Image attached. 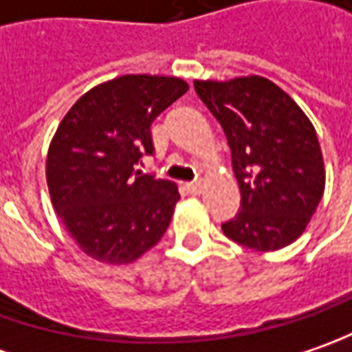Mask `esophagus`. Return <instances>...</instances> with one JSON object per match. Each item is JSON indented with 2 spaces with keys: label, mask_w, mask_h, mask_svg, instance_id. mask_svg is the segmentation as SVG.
<instances>
[{
  "label": "esophagus",
  "mask_w": 352,
  "mask_h": 352,
  "mask_svg": "<svg viewBox=\"0 0 352 352\" xmlns=\"http://www.w3.org/2000/svg\"><path fill=\"white\" fill-rule=\"evenodd\" d=\"M187 190H188V192H192V195H199L200 190H202V183H200V181H195V183H187Z\"/></svg>",
  "instance_id": "esophagus-1"
}]
</instances>
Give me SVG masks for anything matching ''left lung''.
Wrapping results in <instances>:
<instances>
[{
  "mask_svg": "<svg viewBox=\"0 0 352 352\" xmlns=\"http://www.w3.org/2000/svg\"><path fill=\"white\" fill-rule=\"evenodd\" d=\"M224 130L241 210L222 224L239 245L276 251L304 234L325 188L316 128L292 97L261 76L195 81Z\"/></svg>",
  "mask_w": 352,
  "mask_h": 352,
  "instance_id": "1",
  "label": "left lung"
}]
</instances>
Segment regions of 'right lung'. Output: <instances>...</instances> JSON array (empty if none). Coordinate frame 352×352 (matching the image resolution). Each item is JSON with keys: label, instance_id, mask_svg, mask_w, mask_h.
Returning <instances> with one entry per match:
<instances>
[{"label": "right lung", "instance_id": "obj_1", "mask_svg": "<svg viewBox=\"0 0 352 352\" xmlns=\"http://www.w3.org/2000/svg\"><path fill=\"white\" fill-rule=\"evenodd\" d=\"M187 89L169 76H120L81 95L62 118L46 183L67 234L95 261L132 263L169 228L177 185L136 165L153 153V120Z\"/></svg>", "mask_w": 352, "mask_h": 352}]
</instances>
